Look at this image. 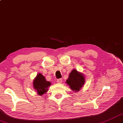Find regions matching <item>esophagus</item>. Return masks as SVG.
I'll list each match as a JSON object with an SVG mask.
<instances>
[{
    "instance_id": "34e87169",
    "label": "esophagus",
    "mask_w": 123,
    "mask_h": 123,
    "mask_svg": "<svg viewBox=\"0 0 123 123\" xmlns=\"http://www.w3.org/2000/svg\"><path fill=\"white\" fill-rule=\"evenodd\" d=\"M57 82L59 83H61L62 82V80L61 79H59L57 80Z\"/></svg>"
}]
</instances>
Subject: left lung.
<instances>
[{
	"instance_id": "obj_1",
	"label": "left lung",
	"mask_w": 123,
	"mask_h": 123,
	"mask_svg": "<svg viewBox=\"0 0 123 123\" xmlns=\"http://www.w3.org/2000/svg\"><path fill=\"white\" fill-rule=\"evenodd\" d=\"M85 78L81 72L76 69H73L70 73L68 79L66 80L67 84L74 92H77L81 89L85 83Z\"/></svg>"
}]
</instances>
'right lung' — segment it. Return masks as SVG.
Masks as SVG:
<instances>
[{
  "instance_id": "obj_1",
  "label": "right lung",
  "mask_w": 123,
  "mask_h": 123,
  "mask_svg": "<svg viewBox=\"0 0 123 123\" xmlns=\"http://www.w3.org/2000/svg\"><path fill=\"white\" fill-rule=\"evenodd\" d=\"M34 89L39 96H42L48 90V88L51 85V82L48 81L42 74H38L33 82Z\"/></svg>"
}]
</instances>
